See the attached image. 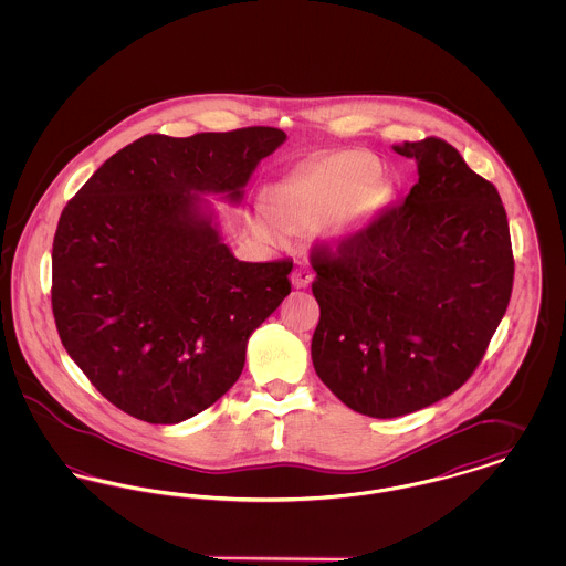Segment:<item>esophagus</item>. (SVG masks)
<instances>
[{
    "instance_id": "obj_1",
    "label": "esophagus",
    "mask_w": 566,
    "mask_h": 566,
    "mask_svg": "<svg viewBox=\"0 0 566 566\" xmlns=\"http://www.w3.org/2000/svg\"><path fill=\"white\" fill-rule=\"evenodd\" d=\"M291 282L295 289H307L314 282V271L310 268H296L291 275Z\"/></svg>"
}]
</instances>
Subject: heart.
I'll list each match as a JSON object with an SVG mask.
<instances>
[{
	"label": "heart",
	"mask_w": 566,
	"mask_h": 566,
	"mask_svg": "<svg viewBox=\"0 0 566 566\" xmlns=\"http://www.w3.org/2000/svg\"><path fill=\"white\" fill-rule=\"evenodd\" d=\"M390 187L376 157L342 150L296 171L273 192V206H256L250 229L265 242H284L289 229L323 220L331 233H356L386 208Z\"/></svg>",
	"instance_id": "heart-1"
}]
</instances>
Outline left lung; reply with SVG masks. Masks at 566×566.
Wrapping results in <instances>:
<instances>
[{"instance_id": "obj_1", "label": "left lung", "mask_w": 566, "mask_h": 566, "mask_svg": "<svg viewBox=\"0 0 566 566\" xmlns=\"http://www.w3.org/2000/svg\"><path fill=\"white\" fill-rule=\"evenodd\" d=\"M418 165L403 203L312 256L321 323L312 363L331 392L371 418L450 397L503 321L513 286L507 214L496 189L443 139L403 142Z\"/></svg>"}]
</instances>
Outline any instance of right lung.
I'll list each match as a JSON object with an SVG mask.
<instances>
[{
    "mask_svg": "<svg viewBox=\"0 0 566 566\" xmlns=\"http://www.w3.org/2000/svg\"><path fill=\"white\" fill-rule=\"evenodd\" d=\"M286 142L273 127L144 135L61 212L53 314L63 348L125 413L178 424L242 376L250 335L291 293V261L243 263L206 195L242 203Z\"/></svg>",
    "mask_w": 566,
    "mask_h": 566,
    "instance_id": "right-lung-1",
    "label": "right lung"
}]
</instances>
